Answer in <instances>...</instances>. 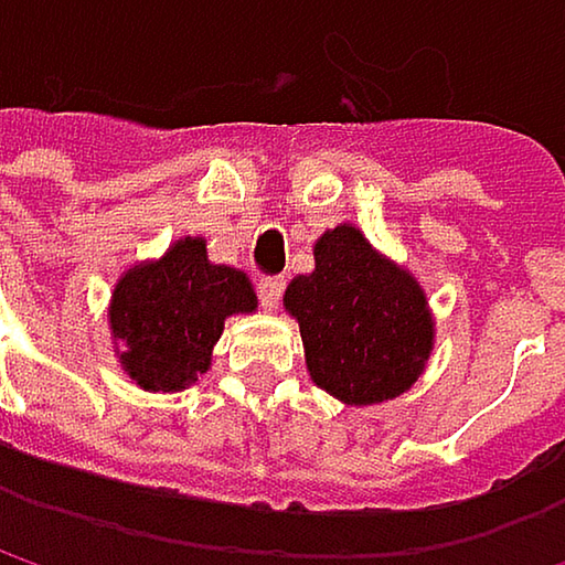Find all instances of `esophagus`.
Listing matches in <instances>:
<instances>
[{"label": "esophagus", "instance_id": "34e87169", "mask_svg": "<svg viewBox=\"0 0 565 565\" xmlns=\"http://www.w3.org/2000/svg\"><path fill=\"white\" fill-rule=\"evenodd\" d=\"M281 294H284L281 275H268V278H262V284H258V297H262V307H265V310H275V307L281 303Z\"/></svg>", "mask_w": 565, "mask_h": 565}]
</instances>
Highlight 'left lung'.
I'll return each instance as SVG.
<instances>
[{"mask_svg": "<svg viewBox=\"0 0 565 565\" xmlns=\"http://www.w3.org/2000/svg\"><path fill=\"white\" fill-rule=\"evenodd\" d=\"M317 268L287 284L313 383L340 402L373 405L405 393L428 353L431 317L418 281L340 225L313 245Z\"/></svg>", "mask_w": 565, "mask_h": 565, "instance_id": "8db88e82", "label": "left lung"}]
</instances>
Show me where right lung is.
I'll return each mask as SVG.
<instances>
[{
  "label": "right lung",
  "mask_w": 565,
  "mask_h": 565,
  "mask_svg": "<svg viewBox=\"0 0 565 565\" xmlns=\"http://www.w3.org/2000/svg\"><path fill=\"white\" fill-rule=\"evenodd\" d=\"M258 297L248 278L209 265L205 242L185 238L153 262L127 271L110 303V330L124 343L120 363L150 393H175L212 363L228 313H248Z\"/></svg>",
  "instance_id": "1"
}]
</instances>
